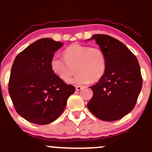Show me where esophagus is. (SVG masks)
I'll return each instance as SVG.
<instances>
[{
    "mask_svg": "<svg viewBox=\"0 0 152 152\" xmlns=\"http://www.w3.org/2000/svg\"><path fill=\"white\" fill-rule=\"evenodd\" d=\"M82 88H83V87H82V86H76V91H80V90L82 89Z\"/></svg>",
    "mask_w": 152,
    "mask_h": 152,
    "instance_id": "obj_1",
    "label": "esophagus"
}]
</instances>
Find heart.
Returning <instances> with one entry per match:
<instances>
[{"instance_id": "obj_1", "label": "heart", "mask_w": 152, "mask_h": 152, "mask_svg": "<svg viewBox=\"0 0 152 152\" xmlns=\"http://www.w3.org/2000/svg\"><path fill=\"white\" fill-rule=\"evenodd\" d=\"M50 67L54 74L64 81L67 80L76 70L77 74L67 82L83 85L98 81L104 76L106 69V58L100 47H90L76 43L64 50V57L54 56L50 61Z\"/></svg>"}]
</instances>
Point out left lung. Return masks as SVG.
Wrapping results in <instances>:
<instances>
[{
    "instance_id": "left-lung-1",
    "label": "left lung",
    "mask_w": 152,
    "mask_h": 152,
    "mask_svg": "<svg viewBox=\"0 0 152 152\" xmlns=\"http://www.w3.org/2000/svg\"><path fill=\"white\" fill-rule=\"evenodd\" d=\"M90 40L105 53L106 69L104 76L94 86L93 97L87 107L96 117L114 121L133 110L142 87V77L137 57L116 38L95 34Z\"/></svg>"
}]
</instances>
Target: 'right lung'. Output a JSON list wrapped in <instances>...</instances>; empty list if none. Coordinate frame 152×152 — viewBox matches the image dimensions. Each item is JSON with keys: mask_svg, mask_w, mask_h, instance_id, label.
Wrapping results in <instances>:
<instances>
[{"mask_svg": "<svg viewBox=\"0 0 152 152\" xmlns=\"http://www.w3.org/2000/svg\"><path fill=\"white\" fill-rule=\"evenodd\" d=\"M63 45L51 38H41L20 52L13 61L8 91L17 113L31 123L44 125L56 120L76 90L50 67L54 53Z\"/></svg>", "mask_w": 152, "mask_h": 152, "instance_id": "add662e5", "label": "right lung"}]
</instances>
